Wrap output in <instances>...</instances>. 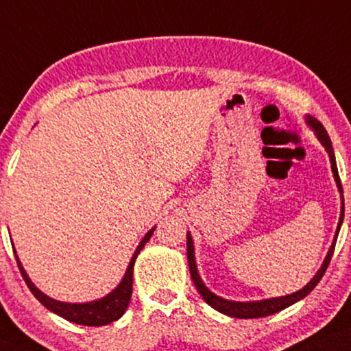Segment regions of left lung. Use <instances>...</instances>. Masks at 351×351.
<instances>
[{"mask_svg": "<svg viewBox=\"0 0 351 351\" xmlns=\"http://www.w3.org/2000/svg\"><path fill=\"white\" fill-rule=\"evenodd\" d=\"M306 123H308V127L313 128L315 138H317V140L321 141V145L327 151L328 158H330L332 172H334V179H335V182H337V189H339L340 198H341V208H340L339 224H337V231H335L334 241H332L330 249H328V252L326 255V258H324L321 268H319V270H317V274H315L313 278H311V281H309L308 285H306L304 288L298 289L296 293H291V295L278 296V298H268V300H261V301H231V300H224V298L215 295L213 291H210V289L206 288V285L202 281L200 275H198L197 262H195V249H193V239H192V234H190V232H187V258H189V268H190V275H192L193 285H195V288L198 289V293H200V296L206 301V304H210L211 308L216 309V311H219V313H221V314L229 315V317L257 319V317H265V315L275 314V313H278V311H283V309L289 308V306L295 304V302H298V301H301L302 298H306L311 291H313V289L315 288V285H317L319 281H321L324 274H326L328 263H330L332 254H334V249H335L337 236H339L340 226H341V223H343V213H345V208H343V190H341L339 171H337L334 148H332V141H330V138H328V135H327L326 128L322 127V123L319 122V120H315L314 117H311V115H306Z\"/></svg>", "mask_w": 351, "mask_h": 351, "instance_id": "left-lung-1", "label": "left lung"}]
</instances>
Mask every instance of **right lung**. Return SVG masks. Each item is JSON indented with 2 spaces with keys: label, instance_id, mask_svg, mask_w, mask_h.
Instances as JSON below:
<instances>
[{
  "label": "right lung",
  "instance_id": "add662e5",
  "mask_svg": "<svg viewBox=\"0 0 351 351\" xmlns=\"http://www.w3.org/2000/svg\"><path fill=\"white\" fill-rule=\"evenodd\" d=\"M154 228H151L148 232H146L145 237L140 241L138 247L133 254V257L130 258V263L127 267V271H125L122 281L117 285V288L112 289L109 295H106L104 298H99L96 301H89V302H63V301H56L53 298L47 296L45 293L40 291L36 285L32 283V280L29 278L27 271L24 270L23 263H21L19 257H17L16 249H14V255H16V262L17 267H19L21 275L27 283V287L30 289L34 296L37 298L38 301L45 306L47 309L51 311V313L58 314L60 317L66 319L73 324H80V326H89V327H101V326H107V324L119 321L120 317L125 314L127 311L130 300H132V291H133V265H135V261L138 257V254L141 252V249L145 247V244L151 239L153 236Z\"/></svg>",
  "mask_w": 351,
  "mask_h": 351
}]
</instances>
